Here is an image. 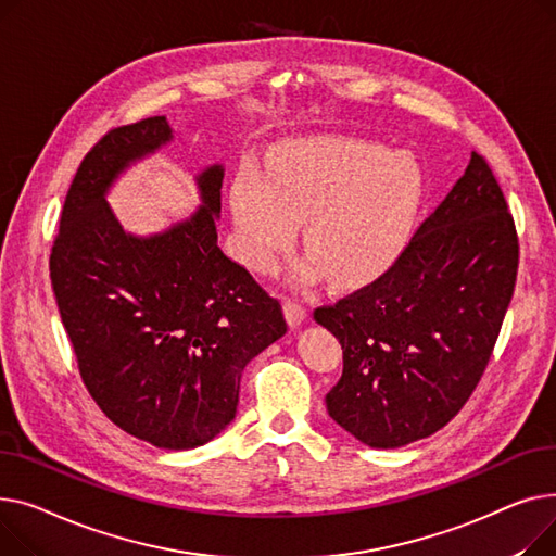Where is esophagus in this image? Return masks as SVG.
Segmentation results:
<instances>
[{
  "instance_id": "obj_1",
  "label": "esophagus",
  "mask_w": 556,
  "mask_h": 556,
  "mask_svg": "<svg viewBox=\"0 0 556 556\" xmlns=\"http://www.w3.org/2000/svg\"><path fill=\"white\" fill-rule=\"evenodd\" d=\"M282 307H285V318H287V323L291 325V328H299V325L307 318V309L299 301L285 299Z\"/></svg>"
}]
</instances>
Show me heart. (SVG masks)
<instances>
[{"label":"heart","mask_w":556,"mask_h":556,"mask_svg":"<svg viewBox=\"0 0 556 556\" xmlns=\"http://www.w3.org/2000/svg\"><path fill=\"white\" fill-rule=\"evenodd\" d=\"M421 173L406 154L354 139H314L280 150L269 179L242 170L231 206L240 247L255 271H271L296 238L309 253L299 280L325 271L334 282L364 280L404 247L421 204Z\"/></svg>","instance_id":"heart-1"}]
</instances>
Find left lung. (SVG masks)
Masks as SVG:
<instances>
[{
  "instance_id": "8db88e82",
  "label": "left lung",
  "mask_w": 556,
  "mask_h": 556,
  "mask_svg": "<svg viewBox=\"0 0 556 556\" xmlns=\"http://www.w3.org/2000/svg\"><path fill=\"white\" fill-rule=\"evenodd\" d=\"M518 271V236L484 156L377 280L314 309L343 348L330 417L372 448L429 438L460 413L492 358Z\"/></svg>"
}]
</instances>
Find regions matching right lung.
Listing matches in <instances>:
<instances>
[{"instance_id":"1","label":"right lung","mask_w":556,"mask_h":556,"mask_svg":"<svg viewBox=\"0 0 556 556\" xmlns=\"http://www.w3.org/2000/svg\"><path fill=\"white\" fill-rule=\"evenodd\" d=\"M173 139L166 116L114 127L83 159L51 249V285L91 400L159 448L211 442L236 417L240 379L287 332L282 307L217 247L224 168L168 231L125 233L105 192Z\"/></svg>"}]
</instances>
